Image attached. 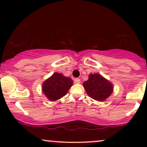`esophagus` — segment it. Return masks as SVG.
Here are the masks:
<instances>
[{"label":"esophagus","instance_id":"obj_1","mask_svg":"<svg viewBox=\"0 0 147 147\" xmlns=\"http://www.w3.org/2000/svg\"><path fill=\"white\" fill-rule=\"evenodd\" d=\"M74 81H75L76 83H77V84H80V82H81V80H80V78H76V79H75V80H74Z\"/></svg>","mask_w":147,"mask_h":147}]
</instances>
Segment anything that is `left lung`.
<instances>
[{
  "instance_id": "1",
  "label": "left lung",
  "mask_w": 147,
  "mask_h": 147,
  "mask_svg": "<svg viewBox=\"0 0 147 147\" xmlns=\"http://www.w3.org/2000/svg\"><path fill=\"white\" fill-rule=\"evenodd\" d=\"M83 86L88 95L98 101H103L112 94L113 86L98 74H90Z\"/></svg>"
}]
</instances>
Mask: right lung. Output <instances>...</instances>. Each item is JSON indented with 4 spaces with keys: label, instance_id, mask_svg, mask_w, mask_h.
Returning <instances> with one entry per match:
<instances>
[{
    "label": "right lung",
    "instance_id": "add662e5",
    "mask_svg": "<svg viewBox=\"0 0 147 147\" xmlns=\"http://www.w3.org/2000/svg\"><path fill=\"white\" fill-rule=\"evenodd\" d=\"M73 81L61 74L55 73L43 84L42 89L48 99L55 101L67 93Z\"/></svg>",
    "mask_w": 147,
    "mask_h": 147
}]
</instances>
